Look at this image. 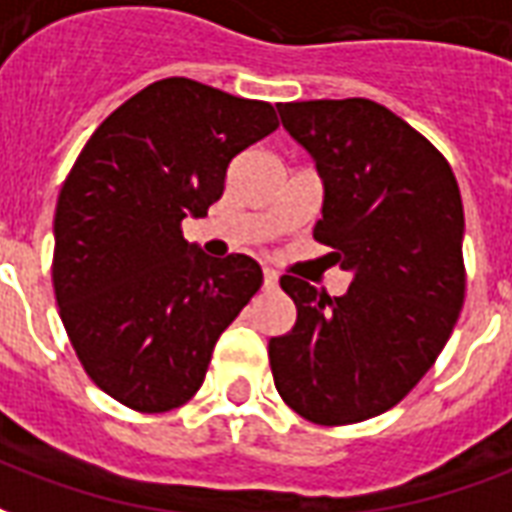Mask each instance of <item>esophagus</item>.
<instances>
[{
	"instance_id": "esophagus-1",
	"label": "esophagus",
	"mask_w": 512,
	"mask_h": 512,
	"mask_svg": "<svg viewBox=\"0 0 512 512\" xmlns=\"http://www.w3.org/2000/svg\"><path fill=\"white\" fill-rule=\"evenodd\" d=\"M277 282H279V274L274 271V268H263V288H277Z\"/></svg>"
}]
</instances>
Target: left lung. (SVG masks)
I'll return each mask as SVG.
<instances>
[{"instance_id": "8db88e82", "label": "left lung", "mask_w": 512, "mask_h": 512, "mask_svg": "<svg viewBox=\"0 0 512 512\" xmlns=\"http://www.w3.org/2000/svg\"><path fill=\"white\" fill-rule=\"evenodd\" d=\"M323 180L315 241L351 271L345 296L279 279L296 326L268 340L282 400L318 425L400 403L428 373L463 307V202L447 158L367 98L277 104Z\"/></svg>"}]
</instances>
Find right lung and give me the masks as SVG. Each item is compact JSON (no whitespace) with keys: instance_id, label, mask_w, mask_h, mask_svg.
<instances>
[{"instance_id":"1","label":"right lung","mask_w":512,"mask_h":512,"mask_svg":"<svg viewBox=\"0 0 512 512\" xmlns=\"http://www.w3.org/2000/svg\"><path fill=\"white\" fill-rule=\"evenodd\" d=\"M274 106L183 76L106 117L54 213V296L87 376L134 411H169L200 389L219 334L263 285L252 257L202 255L186 216L222 197L241 150L277 131Z\"/></svg>"}]
</instances>
